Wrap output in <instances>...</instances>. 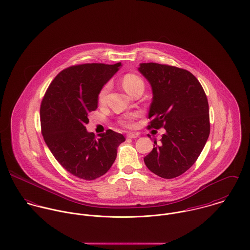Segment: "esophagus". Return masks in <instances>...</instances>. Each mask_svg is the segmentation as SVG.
I'll list each match as a JSON object with an SVG mask.
<instances>
[{
	"mask_svg": "<svg viewBox=\"0 0 250 250\" xmlns=\"http://www.w3.org/2000/svg\"><path fill=\"white\" fill-rule=\"evenodd\" d=\"M138 137H139V134H135V133H128L127 134L128 139H136Z\"/></svg>",
	"mask_w": 250,
	"mask_h": 250,
	"instance_id": "obj_1",
	"label": "esophagus"
}]
</instances>
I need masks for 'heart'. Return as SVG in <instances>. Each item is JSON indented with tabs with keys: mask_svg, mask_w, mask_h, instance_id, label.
<instances>
[{
	"mask_svg": "<svg viewBox=\"0 0 250 250\" xmlns=\"http://www.w3.org/2000/svg\"><path fill=\"white\" fill-rule=\"evenodd\" d=\"M122 84H123V87L125 88V90L131 95H133L135 93V91H137L139 88L144 87L143 79L135 74L125 75L122 80ZM108 87H109V85L106 84L101 89L99 96H98L100 103H104L106 101ZM137 116H138V113H129V114H126L123 118H121L119 122L121 125H123L125 127H133L134 121L137 118Z\"/></svg>",
	"mask_w": 250,
	"mask_h": 250,
	"instance_id": "1",
	"label": "heart"
}]
</instances>
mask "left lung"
<instances>
[{"instance_id":"obj_1","label":"left lung","mask_w":250,"mask_h":250,"mask_svg":"<svg viewBox=\"0 0 250 250\" xmlns=\"http://www.w3.org/2000/svg\"><path fill=\"white\" fill-rule=\"evenodd\" d=\"M139 71L152 88L148 129L164 127L161 143L144 157L148 169L165 179L178 177L197 160L210 135L209 105L198 80L185 69L154 62Z\"/></svg>"}]
</instances>
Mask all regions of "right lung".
<instances>
[{"mask_svg":"<svg viewBox=\"0 0 250 250\" xmlns=\"http://www.w3.org/2000/svg\"><path fill=\"white\" fill-rule=\"evenodd\" d=\"M115 64L85 63L58 74L40 107L42 136L56 160L74 176L99 178L112 166L123 135L112 130L95 138L87 132L88 113L98 106L103 86L119 70Z\"/></svg>","mask_w":250,"mask_h":250,"instance_id":"right-lung-1","label":"right lung"}]
</instances>
